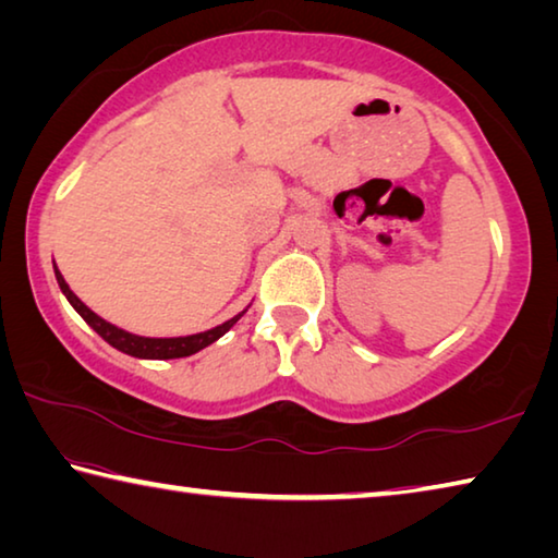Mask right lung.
<instances>
[{"mask_svg": "<svg viewBox=\"0 0 558 558\" xmlns=\"http://www.w3.org/2000/svg\"><path fill=\"white\" fill-rule=\"evenodd\" d=\"M53 272H56V280H59V288L65 295V300L71 302L75 313H78L86 323L96 329V332L106 339V342L110 347L120 349L122 354H130V356H137V359H179V356H192L199 352V349L214 344L216 339L223 337L229 329L239 323V319L245 315L239 313L231 319H226L223 325L219 327H211L206 329V332H199V335H186V337H140V335H132L128 332V329H120L116 325H110L108 319H102L100 315L93 313V310L86 305V302H81V298L75 295V292L69 288V282L63 280L61 270L56 268L53 263Z\"/></svg>", "mask_w": 558, "mask_h": 558, "instance_id": "obj_1", "label": "right lung"}]
</instances>
